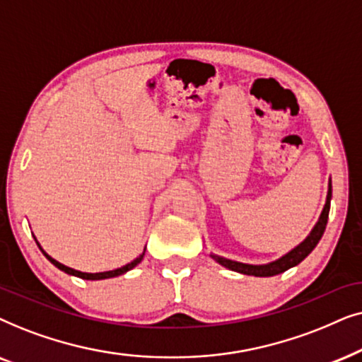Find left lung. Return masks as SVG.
Segmentation results:
<instances>
[{"label": "left lung", "mask_w": 362, "mask_h": 362, "mask_svg": "<svg viewBox=\"0 0 362 362\" xmlns=\"http://www.w3.org/2000/svg\"><path fill=\"white\" fill-rule=\"evenodd\" d=\"M331 195H332V189H331V178H329V185H327V195H326V204L325 209H322L320 220L316 221V225L313 226V230L310 231V235L303 240V242L288 252L286 255H283L281 258L274 259V262L264 263V264H248V263H242V262H235V259H228L223 257H218V255H210L211 258L215 259L216 263H220L221 267L231 269V272H237L242 274H250V276H274V274H279L286 269H290L293 267H296L298 263H301L308 255H310L322 237L326 230V223H327V215H329V206H331Z\"/></svg>", "instance_id": "1"}]
</instances>
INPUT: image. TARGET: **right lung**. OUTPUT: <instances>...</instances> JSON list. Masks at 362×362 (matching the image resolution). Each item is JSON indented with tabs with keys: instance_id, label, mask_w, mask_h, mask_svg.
Returning a JSON list of instances; mask_svg holds the SVG:
<instances>
[{
	"instance_id": "add662e5",
	"label": "right lung",
	"mask_w": 362,
	"mask_h": 362,
	"mask_svg": "<svg viewBox=\"0 0 362 362\" xmlns=\"http://www.w3.org/2000/svg\"><path fill=\"white\" fill-rule=\"evenodd\" d=\"M36 240V238H35ZM36 243H37V240H36ZM37 247H40V250L42 252V255H45V257L49 259V262L54 264L56 268H59L61 272H64V273H67V274H72V276H77V278H83V279H107V278H115V276H120V274H124V273H127L129 269H132V268H136L139 263L142 262V258H144V255H146V248H144V252H142V255H139V257L134 259V262H131V263H127V264H124V267H120V268H117V269H110V272H103V273H84V272H77V269H74V268H69V267H66V264H62V263H59V262H56L54 258H51L49 255H47L45 250L41 248V245L37 243Z\"/></svg>"
}]
</instances>
